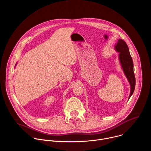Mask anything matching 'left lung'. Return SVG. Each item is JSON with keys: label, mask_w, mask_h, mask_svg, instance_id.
I'll return each instance as SVG.
<instances>
[{"label": "left lung", "mask_w": 151, "mask_h": 151, "mask_svg": "<svg viewBox=\"0 0 151 151\" xmlns=\"http://www.w3.org/2000/svg\"><path fill=\"white\" fill-rule=\"evenodd\" d=\"M116 50L119 52V58L122 65L124 72L131 86V92L129 99L133 94L136 85V78L133 70V62L129 51L128 47L124 40L119 39L116 45Z\"/></svg>", "instance_id": "8db88e82"}]
</instances>
